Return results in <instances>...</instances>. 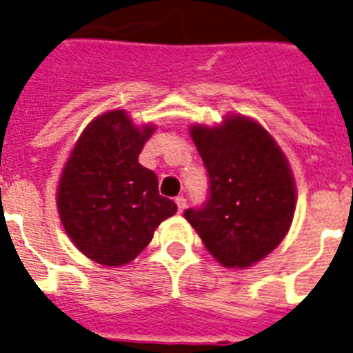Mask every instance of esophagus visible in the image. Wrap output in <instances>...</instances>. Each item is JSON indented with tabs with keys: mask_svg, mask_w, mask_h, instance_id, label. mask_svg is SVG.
I'll return each mask as SVG.
<instances>
[{
	"mask_svg": "<svg viewBox=\"0 0 353 353\" xmlns=\"http://www.w3.org/2000/svg\"><path fill=\"white\" fill-rule=\"evenodd\" d=\"M174 202H176V205H179V212H183V209L188 208V200H185L183 196H179Z\"/></svg>",
	"mask_w": 353,
	"mask_h": 353,
	"instance_id": "1",
	"label": "esophagus"
}]
</instances>
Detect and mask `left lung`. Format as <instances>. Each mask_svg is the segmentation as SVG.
I'll return each mask as SVG.
<instances>
[{
    "label": "left lung",
    "instance_id": "1",
    "mask_svg": "<svg viewBox=\"0 0 353 353\" xmlns=\"http://www.w3.org/2000/svg\"><path fill=\"white\" fill-rule=\"evenodd\" d=\"M191 139L209 174V200L183 218L229 269H245L287 236L296 211L288 160L254 119L231 113L216 126L193 124Z\"/></svg>",
    "mask_w": 353,
    "mask_h": 353
}]
</instances>
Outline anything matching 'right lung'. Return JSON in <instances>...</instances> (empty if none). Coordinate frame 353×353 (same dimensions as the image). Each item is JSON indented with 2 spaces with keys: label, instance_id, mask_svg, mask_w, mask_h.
<instances>
[{
  "label": "right lung",
  "instance_id": "right-lung-1",
  "mask_svg": "<svg viewBox=\"0 0 353 353\" xmlns=\"http://www.w3.org/2000/svg\"><path fill=\"white\" fill-rule=\"evenodd\" d=\"M155 126H135L110 110L84 128L57 185V211L74 245L95 263L121 267L141 254L155 229L176 212L159 179L139 164Z\"/></svg>",
  "mask_w": 353,
  "mask_h": 353
}]
</instances>
